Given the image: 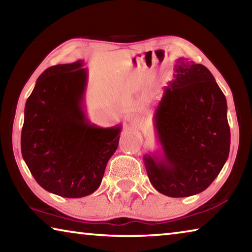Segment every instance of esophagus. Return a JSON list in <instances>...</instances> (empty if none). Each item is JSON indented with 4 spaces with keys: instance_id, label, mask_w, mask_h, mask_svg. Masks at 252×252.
<instances>
[{
    "instance_id": "obj_1",
    "label": "esophagus",
    "mask_w": 252,
    "mask_h": 252,
    "mask_svg": "<svg viewBox=\"0 0 252 252\" xmlns=\"http://www.w3.org/2000/svg\"><path fill=\"white\" fill-rule=\"evenodd\" d=\"M127 121L131 122V123H136V122H139V117L129 116V118H127Z\"/></svg>"
}]
</instances>
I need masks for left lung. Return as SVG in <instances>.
I'll use <instances>...</instances> for the list:
<instances>
[{"mask_svg": "<svg viewBox=\"0 0 252 252\" xmlns=\"http://www.w3.org/2000/svg\"><path fill=\"white\" fill-rule=\"evenodd\" d=\"M174 79L155 112L162 156L143 157L160 193L183 198L202 192L223 168L230 150L227 100L206 66L179 58Z\"/></svg>", "mask_w": 252, "mask_h": 252, "instance_id": "obj_1", "label": "left lung"}]
</instances>
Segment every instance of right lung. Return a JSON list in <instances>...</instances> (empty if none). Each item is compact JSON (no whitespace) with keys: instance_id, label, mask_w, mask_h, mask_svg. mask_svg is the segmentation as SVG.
I'll use <instances>...</instances> for the list:
<instances>
[{"instance_id":"obj_1","label":"right lung","mask_w":252,"mask_h":252,"mask_svg":"<svg viewBox=\"0 0 252 252\" xmlns=\"http://www.w3.org/2000/svg\"><path fill=\"white\" fill-rule=\"evenodd\" d=\"M83 61L48 67L24 109L22 157L36 182L63 198H82L100 187L116 152L121 126L100 127L88 120Z\"/></svg>"}]
</instances>
